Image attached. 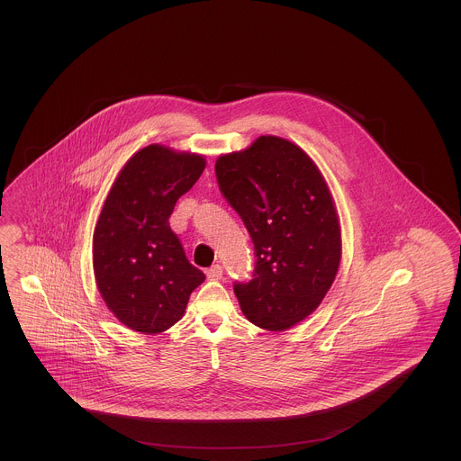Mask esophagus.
Here are the masks:
<instances>
[{
    "label": "esophagus",
    "mask_w": 461,
    "mask_h": 461,
    "mask_svg": "<svg viewBox=\"0 0 461 461\" xmlns=\"http://www.w3.org/2000/svg\"><path fill=\"white\" fill-rule=\"evenodd\" d=\"M205 275H207L209 280H221V278H222V267H221V264H214L212 267H209V269L205 271Z\"/></svg>",
    "instance_id": "34e87169"
}]
</instances>
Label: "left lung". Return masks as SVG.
I'll return each instance as SVG.
<instances>
[{
	"label": "left lung",
	"mask_w": 461,
	"mask_h": 461,
	"mask_svg": "<svg viewBox=\"0 0 461 461\" xmlns=\"http://www.w3.org/2000/svg\"><path fill=\"white\" fill-rule=\"evenodd\" d=\"M222 197L240 216L256 252L252 280L233 290L250 323L282 331L327 295L340 264V226L329 186L309 155L278 136L221 155Z\"/></svg>",
	"instance_id": "left-lung-1"
}]
</instances>
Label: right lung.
<instances>
[{"mask_svg":"<svg viewBox=\"0 0 461 461\" xmlns=\"http://www.w3.org/2000/svg\"><path fill=\"white\" fill-rule=\"evenodd\" d=\"M203 169L202 155L149 145L110 188L93 235V269L105 304L130 329L149 335L171 329L205 280L169 226L177 198Z\"/></svg>","mask_w":461,"mask_h":461,"instance_id":"add662e5","label":"right lung"}]
</instances>
